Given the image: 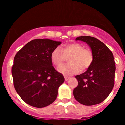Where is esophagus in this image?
I'll return each mask as SVG.
<instances>
[{
    "mask_svg": "<svg viewBox=\"0 0 125 125\" xmlns=\"http://www.w3.org/2000/svg\"><path fill=\"white\" fill-rule=\"evenodd\" d=\"M64 79H65L66 81H67L70 79V77L67 76H64Z\"/></svg>",
    "mask_w": 125,
    "mask_h": 125,
    "instance_id": "1",
    "label": "esophagus"
}]
</instances>
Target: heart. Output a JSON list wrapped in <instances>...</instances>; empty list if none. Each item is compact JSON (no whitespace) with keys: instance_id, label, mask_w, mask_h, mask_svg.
Segmentation results:
<instances>
[{"instance_id":"1","label":"heart","mask_w":125,"mask_h":125,"mask_svg":"<svg viewBox=\"0 0 125 125\" xmlns=\"http://www.w3.org/2000/svg\"><path fill=\"white\" fill-rule=\"evenodd\" d=\"M68 58V63L58 68V71L66 75L76 73L81 70H87L94 61V53L90 49L84 48L78 43L65 44L62 49L57 47L53 50L51 55V61L56 66L59 67Z\"/></svg>"}]
</instances>
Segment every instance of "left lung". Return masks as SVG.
<instances>
[{"label":"left lung","mask_w":125,"mask_h":125,"mask_svg":"<svg viewBox=\"0 0 125 125\" xmlns=\"http://www.w3.org/2000/svg\"><path fill=\"white\" fill-rule=\"evenodd\" d=\"M76 40L89 46L94 59L85 72L76 76L78 85L73 90L74 97L83 105L99 104L107 98L114 86L116 66L113 53L104 43L94 37L82 36Z\"/></svg>","instance_id":"obj_1"}]
</instances>
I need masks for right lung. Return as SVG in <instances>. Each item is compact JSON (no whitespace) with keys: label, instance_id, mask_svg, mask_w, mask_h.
I'll return each instance as SVG.
<instances>
[{"label":"right lung","instance_id":"obj_1","mask_svg":"<svg viewBox=\"0 0 125 125\" xmlns=\"http://www.w3.org/2000/svg\"><path fill=\"white\" fill-rule=\"evenodd\" d=\"M61 44V42L48 39H36L24 46L14 58V87L21 99L30 106L44 107L56 99L58 88L64 78L53 66L51 55Z\"/></svg>","mask_w":125,"mask_h":125}]
</instances>
